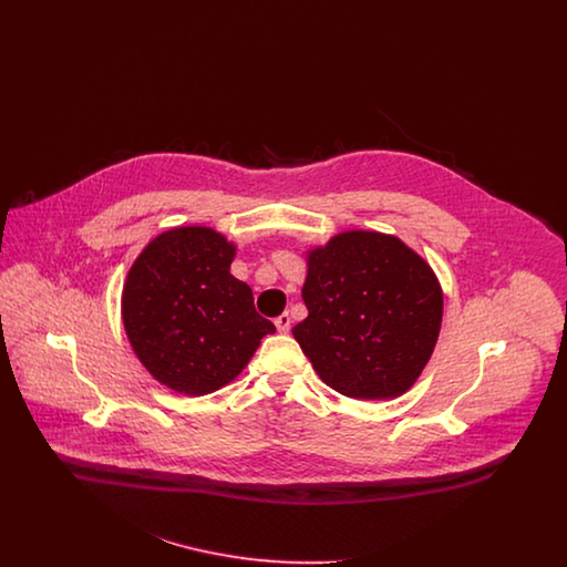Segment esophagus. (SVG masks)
<instances>
[{"instance_id": "34e87169", "label": "esophagus", "mask_w": 567, "mask_h": 567, "mask_svg": "<svg viewBox=\"0 0 567 567\" xmlns=\"http://www.w3.org/2000/svg\"><path fill=\"white\" fill-rule=\"evenodd\" d=\"M274 323H276L280 333H287V331L291 329V317H289V312H282L280 317H276Z\"/></svg>"}]
</instances>
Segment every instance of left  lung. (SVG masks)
<instances>
[{
  "instance_id": "1",
  "label": "left lung",
  "mask_w": 567,
  "mask_h": 567,
  "mask_svg": "<svg viewBox=\"0 0 567 567\" xmlns=\"http://www.w3.org/2000/svg\"><path fill=\"white\" fill-rule=\"evenodd\" d=\"M301 297L308 317L293 336L327 386L391 400L421 377L444 299L430 264L400 238L357 229L308 250Z\"/></svg>"
}]
</instances>
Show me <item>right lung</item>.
Masks as SVG:
<instances>
[{"mask_svg":"<svg viewBox=\"0 0 567 567\" xmlns=\"http://www.w3.org/2000/svg\"><path fill=\"white\" fill-rule=\"evenodd\" d=\"M236 244L176 227L140 252L123 287V324L142 365L167 389L206 395L231 382L276 327L229 271Z\"/></svg>","mask_w":567,"mask_h":567,"instance_id":"obj_1","label":"right lung"}]
</instances>
